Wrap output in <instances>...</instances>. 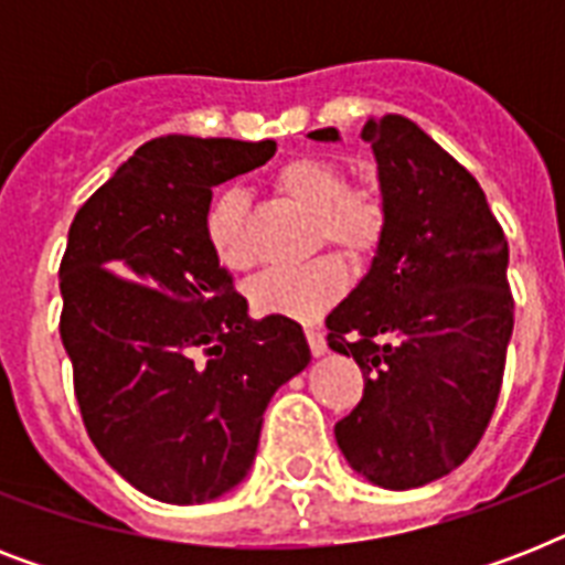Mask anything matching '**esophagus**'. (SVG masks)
<instances>
[{"label": "esophagus", "instance_id": "1", "mask_svg": "<svg viewBox=\"0 0 565 565\" xmlns=\"http://www.w3.org/2000/svg\"><path fill=\"white\" fill-rule=\"evenodd\" d=\"M305 337H308L310 352L317 354V358H322V354L328 352V340H326V334L319 331V328H308V331H305Z\"/></svg>", "mask_w": 565, "mask_h": 565}]
</instances>
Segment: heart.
Listing matches in <instances>:
<instances>
[{
  "instance_id": "1",
  "label": "heart",
  "mask_w": 565,
  "mask_h": 565,
  "mask_svg": "<svg viewBox=\"0 0 565 565\" xmlns=\"http://www.w3.org/2000/svg\"><path fill=\"white\" fill-rule=\"evenodd\" d=\"M273 188L317 220V239L331 243L354 264H370L390 231V207L375 184H345L343 167L319 154H296L275 167ZM204 243L216 264L243 273L255 264L246 234V202L237 190H220L204 207ZM349 290V266L340 255H319L292 269H269L248 284V301L264 317L313 322Z\"/></svg>"
}]
</instances>
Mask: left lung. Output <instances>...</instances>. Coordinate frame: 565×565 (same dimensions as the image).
Wrapping results in <instances>:
<instances>
[{
    "label": "left lung",
    "mask_w": 565,
    "mask_h": 565,
    "mask_svg": "<svg viewBox=\"0 0 565 565\" xmlns=\"http://www.w3.org/2000/svg\"><path fill=\"white\" fill-rule=\"evenodd\" d=\"M310 137L337 140V128ZM363 140L390 231L326 319L328 345L363 372L361 404L334 437L354 472L413 490L463 463L492 419L513 334L508 237L472 172L416 122L386 114Z\"/></svg>",
    "instance_id": "obj_1"
}]
</instances>
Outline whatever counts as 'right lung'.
I'll use <instances>...</instances> for the list:
<instances>
[{"instance_id": "add662e5", "label": "right lung", "mask_w": 565, "mask_h": 565, "mask_svg": "<svg viewBox=\"0 0 565 565\" xmlns=\"http://www.w3.org/2000/svg\"><path fill=\"white\" fill-rule=\"evenodd\" d=\"M273 140H149L82 204L61 260V340L99 455L167 504L246 478L275 390L310 363L299 322L248 319L204 243L211 188L264 167Z\"/></svg>"}]
</instances>
